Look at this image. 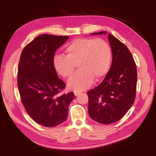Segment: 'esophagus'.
<instances>
[{"instance_id": "1", "label": "esophagus", "mask_w": 156, "mask_h": 156, "mask_svg": "<svg viewBox=\"0 0 156 156\" xmlns=\"http://www.w3.org/2000/svg\"><path fill=\"white\" fill-rule=\"evenodd\" d=\"M74 95H75V96H78L79 94L80 93V91H78V90H74Z\"/></svg>"}]
</instances>
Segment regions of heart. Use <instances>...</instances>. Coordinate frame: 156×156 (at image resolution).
I'll return each mask as SVG.
<instances>
[{
  "label": "heart",
  "mask_w": 156,
  "mask_h": 156,
  "mask_svg": "<svg viewBox=\"0 0 156 156\" xmlns=\"http://www.w3.org/2000/svg\"><path fill=\"white\" fill-rule=\"evenodd\" d=\"M66 55H55L53 64L55 70L64 78L70 77L78 64L80 69L68 82L72 89L85 90L94 78L96 80L103 78L110 68L111 49L102 39H76L66 47Z\"/></svg>",
  "instance_id": "heart-1"
}]
</instances>
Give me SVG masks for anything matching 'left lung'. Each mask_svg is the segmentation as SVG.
<instances>
[{"mask_svg":"<svg viewBox=\"0 0 156 156\" xmlns=\"http://www.w3.org/2000/svg\"><path fill=\"white\" fill-rule=\"evenodd\" d=\"M107 31L92 33L105 34ZM112 52L111 68L101 83L87 92L88 114L101 124L117 122L133 104L136 96L137 72L135 60L127 46L108 34Z\"/></svg>","mask_w":156,"mask_h":156,"instance_id":"left-lung-1","label":"left lung"}]
</instances>
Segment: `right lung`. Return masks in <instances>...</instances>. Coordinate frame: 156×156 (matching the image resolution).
Masks as SVG:
<instances>
[{
	"label": "right lung",
	"mask_w": 156,
	"mask_h": 156,
	"mask_svg": "<svg viewBox=\"0 0 156 156\" xmlns=\"http://www.w3.org/2000/svg\"><path fill=\"white\" fill-rule=\"evenodd\" d=\"M68 36L43 34L23 49L20 57L17 85L21 101L28 115L45 127L66 121L74 92L59 95L66 84L55 70L53 59L56 49Z\"/></svg>",
	"instance_id": "obj_1"
}]
</instances>
